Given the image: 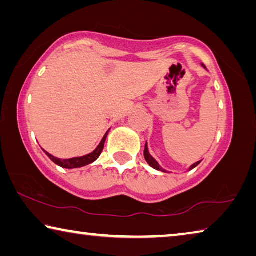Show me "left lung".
I'll use <instances>...</instances> for the list:
<instances>
[{
	"label": "left lung",
	"mask_w": 256,
	"mask_h": 256,
	"mask_svg": "<svg viewBox=\"0 0 256 256\" xmlns=\"http://www.w3.org/2000/svg\"><path fill=\"white\" fill-rule=\"evenodd\" d=\"M202 66L206 69V67L204 66L202 64ZM144 159L146 160L148 166H152L153 169H156V170H158V171H162V172H166V170L162 169L161 166H160L159 164H158V161L150 154V152H148V143H146V146H144ZM199 164H200V161H198V162H196V164H194L192 166H190L189 170H192L194 168H196V166H197Z\"/></svg>",
	"instance_id": "1"
}]
</instances>
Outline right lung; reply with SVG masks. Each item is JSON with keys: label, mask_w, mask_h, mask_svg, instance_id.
Here are the masks:
<instances>
[{"label": "right lung", "mask_w": 256, "mask_h": 256, "mask_svg": "<svg viewBox=\"0 0 256 256\" xmlns=\"http://www.w3.org/2000/svg\"><path fill=\"white\" fill-rule=\"evenodd\" d=\"M108 132H110V130L105 133V136H104L103 138H102V141L98 144V146H97L92 153H90V154H86V156H82L70 158V159H58V158H56L52 154H50V153L47 152L46 150H44V151L46 154L49 156V159L51 161H54L56 164L62 166V168H66V169L82 168V166L90 164H92V162L98 159V156H100V153L104 148V144H105V141H106V138H108Z\"/></svg>", "instance_id": "add662e5"}]
</instances>
